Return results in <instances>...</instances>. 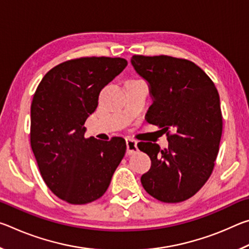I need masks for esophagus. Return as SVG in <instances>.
Returning a JSON list of instances; mask_svg holds the SVG:
<instances>
[{"mask_svg": "<svg viewBox=\"0 0 249 249\" xmlns=\"http://www.w3.org/2000/svg\"><path fill=\"white\" fill-rule=\"evenodd\" d=\"M126 146H127V155H134L138 151L137 141L134 138H126Z\"/></svg>", "mask_w": 249, "mask_h": 249, "instance_id": "34e87169", "label": "esophagus"}]
</instances>
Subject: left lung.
<instances>
[{
  "label": "left lung",
  "mask_w": 249,
  "mask_h": 249,
  "mask_svg": "<svg viewBox=\"0 0 249 249\" xmlns=\"http://www.w3.org/2000/svg\"><path fill=\"white\" fill-rule=\"evenodd\" d=\"M130 61L150 86L154 102L147 122L165 130L169 142L167 149L138 142L151 160L141 178L142 187L166 203L190 199L212 175L220 149L223 117L217 89L187 59L134 54Z\"/></svg>",
  "instance_id": "obj_1"
}]
</instances>
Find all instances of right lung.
I'll return each mask as SVG.
<instances>
[{
  "mask_svg": "<svg viewBox=\"0 0 249 249\" xmlns=\"http://www.w3.org/2000/svg\"><path fill=\"white\" fill-rule=\"evenodd\" d=\"M127 66L124 58L81 57L53 67L31 107V146L45 183L59 199L87 204L107 190L126 153L122 137H84L101 90Z\"/></svg>",
  "mask_w": 249,
  "mask_h": 249,
  "instance_id": "1",
  "label": "right lung"
}]
</instances>
